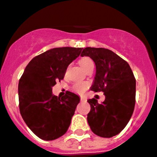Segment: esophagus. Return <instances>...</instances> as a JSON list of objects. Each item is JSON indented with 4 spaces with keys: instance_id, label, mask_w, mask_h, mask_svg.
Returning a JSON list of instances; mask_svg holds the SVG:
<instances>
[{
    "instance_id": "1",
    "label": "esophagus",
    "mask_w": 157,
    "mask_h": 157,
    "mask_svg": "<svg viewBox=\"0 0 157 157\" xmlns=\"http://www.w3.org/2000/svg\"><path fill=\"white\" fill-rule=\"evenodd\" d=\"M86 98L84 97H80V101H86Z\"/></svg>"
}]
</instances>
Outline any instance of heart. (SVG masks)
I'll return each mask as SVG.
<instances>
[{
  "instance_id": "b5f03b06",
  "label": "heart",
  "mask_w": 157,
  "mask_h": 157,
  "mask_svg": "<svg viewBox=\"0 0 157 157\" xmlns=\"http://www.w3.org/2000/svg\"><path fill=\"white\" fill-rule=\"evenodd\" d=\"M79 63L81 66V67L83 68L84 71H86L89 67L94 65V62L91 60L90 57H82L80 60H79ZM89 83L87 82H77L75 83L72 86L71 89L74 91V93H77L78 94H84L85 91L89 88Z\"/></svg>"
}]
</instances>
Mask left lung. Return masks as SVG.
<instances>
[{"instance_id": "left-lung-1", "label": "left lung", "mask_w": 157, "mask_h": 157, "mask_svg": "<svg viewBox=\"0 0 157 157\" xmlns=\"http://www.w3.org/2000/svg\"><path fill=\"white\" fill-rule=\"evenodd\" d=\"M81 57L88 56L96 65L91 90L104 93L105 100H88L90 111L87 121L97 136L109 138L121 133L130 121L136 102V79L126 60L105 48H86Z\"/></svg>"}]
</instances>
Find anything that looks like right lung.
Masks as SVG:
<instances>
[{
    "mask_svg": "<svg viewBox=\"0 0 157 157\" xmlns=\"http://www.w3.org/2000/svg\"><path fill=\"white\" fill-rule=\"evenodd\" d=\"M82 48H57L33 57L18 83L19 109L27 127L44 140H54L68 130L80 98L67 91L63 97L52 94V86L63 80L68 65Z\"/></svg>",
    "mask_w": 157,
    "mask_h": 157,
    "instance_id": "1",
    "label": "right lung"
}]
</instances>
